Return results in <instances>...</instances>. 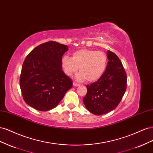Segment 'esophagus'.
Returning <instances> with one entry per match:
<instances>
[{
    "label": "esophagus",
    "instance_id": "1",
    "mask_svg": "<svg viewBox=\"0 0 153 153\" xmlns=\"http://www.w3.org/2000/svg\"><path fill=\"white\" fill-rule=\"evenodd\" d=\"M73 85H74V86H75V87L78 86V85H80L79 84H77V83H76V82H73Z\"/></svg>",
    "mask_w": 153,
    "mask_h": 153
}]
</instances>
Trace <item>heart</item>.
<instances>
[{
	"instance_id": "obj_1",
	"label": "heart",
	"mask_w": 153,
	"mask_h": 153,
	"mask_svg": "<svg viewBox=\"0 0 153 153\" xmlns=\"http://www.w3.org/2000/svg\"><path fill=\"white\" fill-rule=\"evenodd\" d=\"M108 58L102 51L80 49L73 53L72 58L64 55L61 59L64 72L68 76L75 73L79 68L80 72L76 78L78 81L92 82L98 80L105 73Z\"/></svg>"
}]
</instances>
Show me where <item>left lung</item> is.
<instances>
[{"label": "left lung", "instance_id": "8db88e82", "mask_svg": "<svg viewBox=\"0 0 153 153\" xmlns=\"http://www.w3.org/2000/svg\"><path fill=\"white\" fill-rule=\"evenodd\" d=\"M107 66L96 82L86 85L83 101L86 108L96 115L114 110L121 102L126 89L127 76L121 61L111 51L107 52Z\"/></svg>", "mask_w": 153, "mask_h": 153}]
</instances>
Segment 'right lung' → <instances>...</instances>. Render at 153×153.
I'll return each mask as SVG.
<instances>
[{"mask_svg": "<svg viewBox=\"0 0 153 153\" xmlns=\"http://www.w3.org/2000/svg\"><path fill=\"white\" fill-rule=\"evenodd\" d=\"M68 47L55 41L41 44L23 63L20 85L25 103L36 110L55 108L70 89L73 82L62 69V55Z\"/></svg>", "mask_w": 153, "mask_h": 153, "instance_id": "obj_1", "label": "right lung"}]
</instances>
